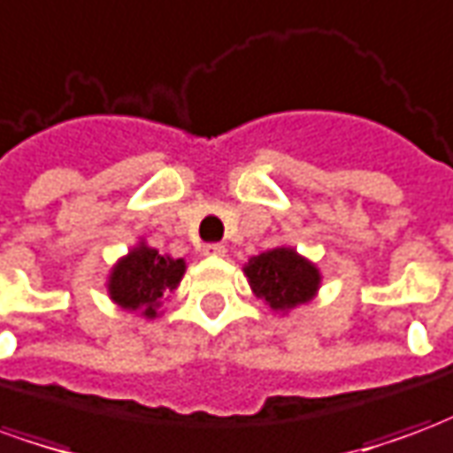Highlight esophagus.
<instances>
[{
	"label": "esophagus",
	"instance_id": "obj_1",
	"mask_svg": "<svg viewBox=\"0 0 453 453\" xmlns=\"http://www.w3.org/2000/svg\"><path fill=\"white\" fill-rule=\"evenodd\" d=\"M203 255H206V257H223V255H226V245H220V242H211V245L203 247Z\"/></svg>",
	"mask_w": 453,
	"mask_h": 453
}]
</instances>
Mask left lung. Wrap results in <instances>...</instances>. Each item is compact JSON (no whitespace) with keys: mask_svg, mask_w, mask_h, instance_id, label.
Listing matches in <instances>:
<instances>
[{"mask_svg":"<svg viewBox=\"0 0 453 453\" xmlns=\"http://www.w3.org/2000/svg\"><path fill=\"white\" fill-rule=\"evenodd\" d=\"M245 276L257 298L276 313H288L313 301L323 281L320 269L294 247H274L247 259Z\"/></svg>","mask_w":453,"mask_h":453,"instance_id":"obj_1","label":"left lung"}]
</instances>
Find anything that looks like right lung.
<instances>
[{
  "label": "right lung",
  "instance_id": "add662e5",
  "mask_svg": "<svg viewBox=\"0 0 453 453\" xmlns=\"http://www.w3.org/2000/svg\"><path fill=\"white\" fill-rule=\"evenodd\" d=\"M184 272H187L184 259L159 255L155 247L140 240L138 245L130 247L128 255L120 257L111 266V274L106 281L109 298L123 311L152 320L159 315L162 298L181 284Z\"/></svg>",
  "mask_w": 453,
  "mask_h": 453
}]
</instances>
